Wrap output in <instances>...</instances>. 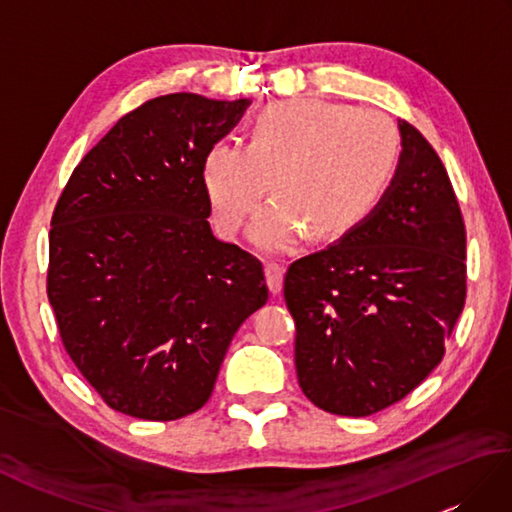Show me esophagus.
<instances>
[{
  "label": "esophagus",
  "mask_w": 512,
  "mask_h": 512,
  "mask_svg": "<svg viewBox=\"0 0 512 512\" xmlns=\"http://www.w3.org/2000/svg\"><path fill=\"white\" fill-rule=\"evenodd\" d=\"M264 270H266V284H268V290L273 292V295H279L281 286H284V264L268 262V264L264 266Z\"/></svg>",
  "instance_id": "34e87169"
}]
</instances>
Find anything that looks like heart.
Instances as JSON below:
<instances>
[{
    "instance_id": "b5f03b06",
    "label": "heart",
    "mask_w": 512,
    "mask_h": 512,
    "mask_svg": "<svg viewBox=\"0 0 512 512\" xmlns=\"http://www.w3.org/2000/svg\"><path fill=\"white\" fill-rule=\"evenodd\" d=\"M400 140L376 110L314 99L268 105L250 125L246 145L220 138L202 158L213 220L233 235L273 193L248 228L253 244L290 248L306 233L330 242L361 224L394 176Z\"/></svg>"
}]
</instances>
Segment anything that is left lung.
<instances>
[{
	"label": "left lung",
	"instance_id": "1",
	"mask_svg": "<svg viewBox=\"0 0 512 512\" xmlns=\"http://www.w3.org/2000/svg\"><path fill=\"white\" fill-rule=\"evenodd\" d=\"M402 154L383 200L284 279L303 394L363 418L411 394L444 356L466 299V228L449 173L400 121Z\"/></svg>",
	"mask_w": 512,
	"mask_h": 512
}]
</instances>
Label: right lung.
Wrapping results in <instances>:
<instances>
[{
	"label": "right lung",
	"mask_w": 512,
	"mask_h": 512,
	"mask_svg": "<svg viewBox=\"0 0 512 512\" xmlns=\"http://www.w3.org/2000/svg\"><path fill=\"white\" fill-rule=\"evenodd\" d=\"M248 99L178 92L125 114L74 167L50 222L61 343L107 407L167 422L211 398L264 266L211 233L202 158Z\"/></svg>",
	"instance_id": "1"
}]
</instances>
